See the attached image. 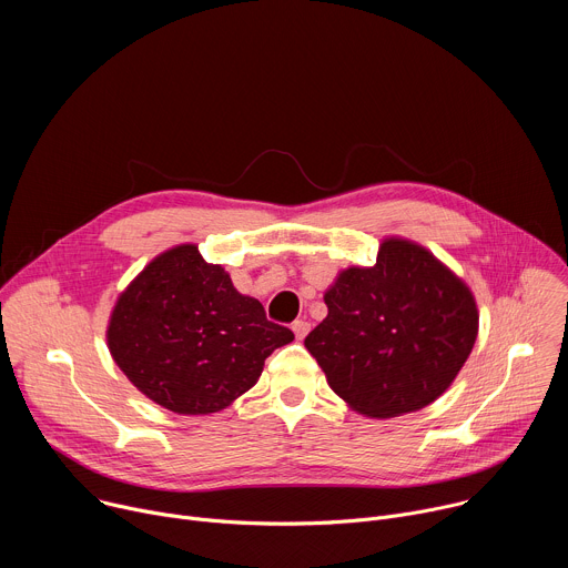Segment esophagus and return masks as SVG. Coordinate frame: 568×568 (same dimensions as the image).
I'll list each match as a JSON object with an SVG mask.
<instances>
[{"label":"esophagus","mask_w":568,"mask_h":568,"mask_svg":"<svg viewBox=\"0 0 568 568\" xmlns=\"http://www.w3.org/2000/svg\"><path fill=\"white\" fill-rule=\"evenodd\" d=\"M292 331H294L296 339H303V337L310 333V321H305V318H296V321L292 323Z\"/></svg>","instance_id":"obj_1"}]
</instances>
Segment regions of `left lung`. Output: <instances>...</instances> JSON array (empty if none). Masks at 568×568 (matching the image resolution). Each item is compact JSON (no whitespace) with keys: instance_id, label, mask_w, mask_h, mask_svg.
I'll list each match as a JSON object with an SVG mask.
<instances>
[{"instance_id":"left-lung-1","label":"left lung","mask_w":568,"mask_h":568,"mask_svg":"<svg viewBox=\"0 0 568 568\" xmlns=\"http://www.w3.org/2000/svg\"><path fill=\"white\" fill-rule=\"evenodd\" d=\"M328 316L305 348L331 388L371 418L418 412L471 353L478 312L467 285L425 247L382 242L373 267H348L323 296Z\"/></svg>"}]
</instances>
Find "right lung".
<instances>
[{"instance_id": "right-lung-1", "label": "right lung", "mask_w": 568, "mask_h": 568, "mask_svg": "<svg viewBox=\"0 0 568 568\" xmlns=\"http://www.w3.org/2000/svg\"><path fill=\"white\" fill-rule=\"evenodd\" d=\"M294 333L242 296L195 245L156 256L119 296L108 346L128 379L175 414H215L250 390Z\"/></svg>"}]
</instances>
